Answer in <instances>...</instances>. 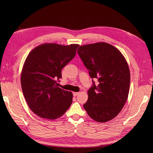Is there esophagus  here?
I'll return each mask as SVG.
<instances>
[{
    "label": "esophagus",
    "mask_w": 153,
    "mask_h": 153,
    "mask_svg": "<svg viewBox=\"0 0 153 153\" xmlns=\"http://www.w3.org/2000/svg\"><path fill=\"white\" fill-rule=\"evenodd\" d=\"M79 94V92H73V95L74 96H77Z\"/></svg>",
    "instance_id": "1"
}]
</instances>
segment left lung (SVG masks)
<instances>
[{"label":"left lung","mask_w":153,"mask_h":153,"mask_svg":"<svg viewBox=\"0 0 153 153\" xmlns=\"http://www.w3.org/2000/svg\"><path fill=\"white\" fill-rule=\"evenodd\" d=\"M77 51L91 78L99 82L96 86L93 81L84 108L95 121L108 122L118 115L128 99L130 72L127 61L117 48L105 42L80 46Z\"/></svg>","instance_id":"8db88e82"}]
</instances>
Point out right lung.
Segmentation results:
<instances>
[{
	"mask_svg": "<svg viewBox=\"0 0 153 153\" xmlns=\"http://www.w3.org/2000/svg\"><path fill=\"white\" fill-rule=\"evenodd\" d=\"M79 45H40L28 54L21 73L22 92L29 108L38 117H61L72 102V92L58 87L61 69L76 55Z\"/></svg>",
	"mask_w": 153,
	"mask_h": 153,
	"instance_id": "1",
	"label": "right lung"
}]
</instances>
